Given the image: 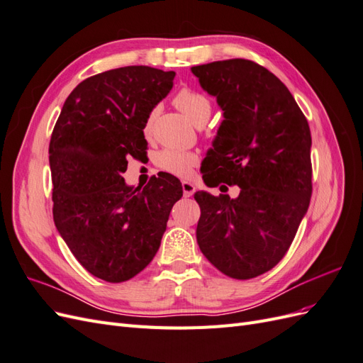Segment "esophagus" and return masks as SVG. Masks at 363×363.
<instances>
[{"mask_svg":"<svg viewBox=\"0 0 363 363\" xmlns=\"http://www.w3.org/2000/svg\"><path fill=\"white\" fill-rule=\"evenodd\" d=\"M182 188H183V195H184V196H192L194 192H195V186H194V183H191V182L183 180V182H182Z\"/></svg>","mask_w":363,"mask_h":363,"instance_id":"34e87169","label":"esophagus"}]
</instances>
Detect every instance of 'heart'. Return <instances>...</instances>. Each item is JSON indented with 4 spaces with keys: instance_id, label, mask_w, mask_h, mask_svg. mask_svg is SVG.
<instances>
[{
    "instance_id": "b5f03b06",
    "label": "heart",
    "mask_w": 363,
    "mask_h": 363,
    "mask_svg": "<svg viewBox=\"0 0 363 363\" xmlns=\"http://www.w3.org/2000/svg\"><path fill=\"white\" fill-rule=\"evenodd\" d=\"M172 103L196 127H203L212 115L211 98L203 92L191 89V87H182V89L175 94ZM156 115L157 111L152 108L144 121L142 131H144V135L147 138H150L152 133ZM199 156L192 151H182L172 148L162 150L156 156L157 167L164 172L177 175V177H189L192 169L199 164Z\"/></svg>"
}]
</instances>
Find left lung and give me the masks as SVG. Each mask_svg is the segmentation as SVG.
Instances as JSON below:
<instances>
[{"label": "left lung", "mask_w": 363, "mask_h": 363, "mask_svg": "<svg viewBox=\"0 0 363 363\" xmlns=\"http://www.w3.org/2000/svg\"><path fill=\"white\" fill-rule=\"evenodd\" d=\"M192 72L224 112L203 179L240 188L235 200L195 192L196 242L225 276L255 279L284 257L309 207L311 128L288 87L256 62L219 60Z\"/></svg>", "instance_id": "obj_1"}]
</instances>
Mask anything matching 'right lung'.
Wrapping results in <instances>:
<instances>
[{"instance_id": "add662e5", "label": "right lung", "mask_w": 363, "mask_h": 363, "mask_svg": "<svg viewBox=\"0 0 363 363\" xmlns=\"http://www.w3.org/2000/svg\"><path fill=\"white\" fill-rule=\"evenodd\" d=\"M174 77L150 67L92 75L69 94L52 130L54 224L80 265L108 283L133 279L152 260L183 195L167 172L142 189L123 177L128 157L147 152L144 121Z\"/></svg>"}]
</instances>
